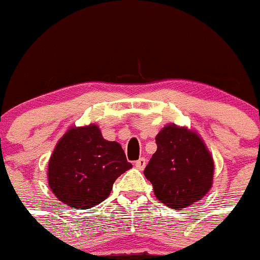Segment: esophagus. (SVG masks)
Listing matches in <instances>:
<instances>
[{"instance_id":"34e87169","label":"esophagus","mask_w":260,"mask_h":260,"mask_svg":"<svg viewBox=\"0 0 260 260\" xmlns=\"http://www.w3.org/2000/svg\"><path fill=\"white\" fill-rule=\"evenodd\" d=\"M146 164H147L146 158L141 157L139 160H137V161H135V168H137V169H141V171H143L144 167H146Z\"/></svg>"}]
</instances>
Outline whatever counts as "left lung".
Instances as JSON below:
<instances>
[{
	"label": "left lung",
	"mask_w": 260,
	"mask_h": 260,
	"mask_svg": "<svg viewBox=\"0 0 260 260\" xmlns=\"http://www.w3.org/2000/svg\"><path fill=\"white\" fill-rule=\"evenodd\" d=\"M157 150L144 169L156 198L168 207L185 208L212 186L213 160L195 133L168 125L156 137Z\"/></svg>",
	"instance_id": "left-lung-1"
}]
</instances>
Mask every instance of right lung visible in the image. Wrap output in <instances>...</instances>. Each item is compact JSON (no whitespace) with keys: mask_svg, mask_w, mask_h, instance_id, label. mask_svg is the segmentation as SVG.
Returning <instances> with one entry per match:
<instances>
[{"mask_svg":"<svg viewBox=\"0 0 260 260\" xmlns=\"http://www.w3.org/2000/svg\"><path fill=\"white\" fill-rule=\"evenodd\" d=\"M133 165L122 147L108 142L96 125L70 128L48 167L53 194L73 208H91L109 197L114 181Z\"/></svg>","mask_w":260,"mask_h":260,"instance_id":"right-lung-1","label":"right lung"}]
</instances>
